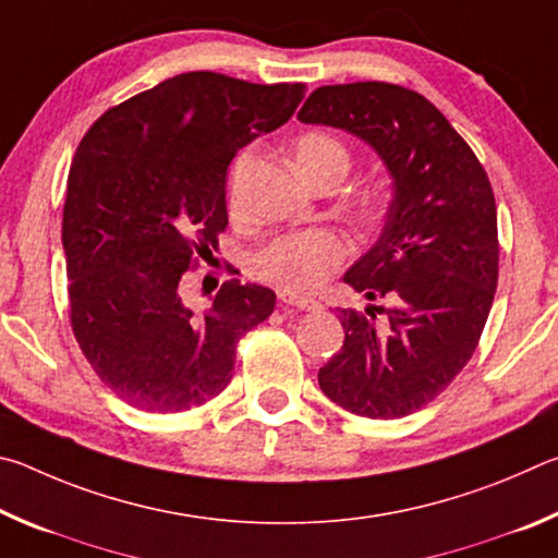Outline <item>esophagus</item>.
Segmentation results:
<instances>
[{"mask_svg": "<svg viewBox=\"0 0 558 558\" xmlns=\"http://www.w3.org/2000/svg\"><path fill=\"white\" fill-rule=\"evenodd\" d=\"M280 302L282 305H290V307H298V310H305V313H317V310H323L317 300L313 298H300V295H292V292H280Z\"/></svg>", "mask_w": 558, "mask_h": 558, "instance_id": "34e87169", "label": "esophagus"}]
</instances>
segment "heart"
Masks as SVG:
<instances>
[{"label":"heart","instance_id":"b5f03b06","mask_svg":"<svg viewBox=\"0 0 558 558\" xmlns=\"http://www.w3.org/2000/svg\"><path fill=\"white\" fill-rule=\"evenodd\" d=\"M248 162V155H241L235 162V174ZM295 162L310 182L319 179H342L352 169V153L337 135L329 132H305L295 145ZM381 211L379 199L362 204L364 219H374ZM349 256V241L335 229H302L288 231L270 239L266 245L251 253L248 270L253 278L270 282L292 295H307L335 276Z\"/></svg>","mask_w":558,"mask_h":558}]
</instances>
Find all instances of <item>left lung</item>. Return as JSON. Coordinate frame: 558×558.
<instances>
[{
    "label": "left lung",
    "instance_id": "obj_1",
    "mask_svg": "<svg viewBox=\"0 0 558 558\" xmlns=\"http://www.w3.org/2000/svg\"><path fill=\"white\" fill-rule=\"evenodd\" d=\"M298 118L366 140L393 177L381 239L344 276L391 307L342 310L344 344L317 381L349 413L403 418L448 389L485 329L499 276L493 184L446 116L403 86H323Z\"/></svg>",
    "mask_w": 558,
    "mask_h": 558
}]
</instances>
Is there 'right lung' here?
Listing matches in <instances>:
<instances>
[{"mask_svg": "<svg viewBox=\"0 0 558 558\" xmlns=\"http://www.w3.org/2000/svg\"><path fill=\"white\" fill-rule=\"evenodd\" d=\"M305 83H248L214 71L167 78L108 108L83 135L63 204L69 317L93 372L132 409L179 413L229 386L241 337L276 292L226 280L206 310L182 278L229 226L226 169L288 122Z\"/></svg>", "mask_w": 558, "mask_h": 558, "instance_id": "add662e5", "label": "right lung"}]
</instances>
